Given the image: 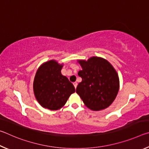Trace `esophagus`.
I'll return each mask as SVG.
<instances>
[{
  "label": "esophagus",
  "instance_id": "esophagus-1",
  "mask_svg": "<svg viewBox=\"0 0 149 149\" xmlns=\"http://www.w3.org/2000/svg\"><path fill=\"white\" fill-rule=\"evenodd\" d=\"M73 84H74V87H75V89H76V87H77V82H74Z\"/></svg>",
  "mask_w": 149,
  "mask_h": 149
}]
</instances>
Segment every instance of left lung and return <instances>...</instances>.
I'll use <instances>...</instances> for the list:
<instances>
[{"label":"left lung","instance_id":"8db88e82","mask_svg":"<svg viewBox=\"0 0 149 149\" xmlns=\"http://www.w3.org/2000/svg\"><path fill=\"white\" fill-rule=\"evenodd\" d=\"M82 78L76 93L89 109L95 111L108 108L115 100L120 88L119 77L112 64L102 58L93 56L79 60Z\"/></svg>","mask_w":149,"mask_h":149}]
</instances>
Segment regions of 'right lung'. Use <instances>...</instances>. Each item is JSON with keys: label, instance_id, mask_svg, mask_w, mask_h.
<instances>
[{"label": "right lung", "instance_id": "add662e5", "mask_svg": "<svg viewBox=\"0 0 149 149\" xmlns=\"http://www.w3.org/2000/svg\"><path fill=\"white\" fill-rule=\"evenodd\" d=\"M63 64L54 60L40 65L33 81L35 97L41 107L51 110L61 108L75 90L68 78L61 74Z\"/></svg>", "mask_w": 149, "mask_h": 149}]
</instances>
